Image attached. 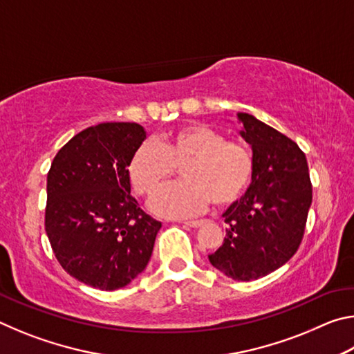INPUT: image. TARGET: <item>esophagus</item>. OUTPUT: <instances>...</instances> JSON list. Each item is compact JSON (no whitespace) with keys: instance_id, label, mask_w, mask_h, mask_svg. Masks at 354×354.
Returning <instances> with one entry per match:
<instances>
[{"instance_id":"obj_1","label":"esophagus","mask_w":354,"mask_h":354,"mask_svg":"<svg viewBox=\"0 0 354 354\" xmlns=\"http://www.w3.org/2000/svg\"><path fill=\"white\" fill-rule=\"evenodd\" d=\"M205 221L203 220H189V221H184L185 226H190V227H200Z\"/></svg>"}]
</instances>
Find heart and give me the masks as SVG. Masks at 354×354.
Instances as JSON below:
<instances>
[{"label": "heart", "instance_id": "b5f03b06", "mask_svg": "<svg viewBox=\"0 0 354 354\" xmlns=\"http://www.w3.org/2000/svg\"><path fill=\"white\" fill-rule=\"evenodd\" d=\"M184 181L159 190L151 209L167 218H185L205 211L209 203L223 207L241 198L253 176L247 148L205 124L171 131L158 143L143 142L128 162V178L139 195L151 196L175 169Z\"/></svg>", "mask_w": 354, "mask_h": 354}]
</instances>
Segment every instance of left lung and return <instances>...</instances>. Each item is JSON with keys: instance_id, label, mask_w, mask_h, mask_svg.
Instances as JSON below:
<instances>
[{"instance_id": "8db88e82", "label": "left lung", "mask_w": 354, "mask_h": 354, "mask_svg": "<svg viewBox=\"0 0 354 354\" xmlns=\"http://www.w3.org/2000/svg\"><path fill=\"white\" fill-rule=\"evenodd\" d=\"M241 136L253 151V176L239 201L223 212V245L209 261L227 278L251 281L297 253L313 203L306 156L295 142L250 113L239 112Z\"/></svg>"}]
</instances>
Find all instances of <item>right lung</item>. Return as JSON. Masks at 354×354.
I'll return each instance as SVG.
<instances>
[{"mask_svg":"<svg viewBox=\"0 0 354 354\" xmlns=\"http://www.w3.org/2000/svg\"><path fill=\"white\" fill-rule=\"evenodd\" d=\"M147 139L139 123H100L59 149L46 178L45 231L62 268L100 290L145 270L162 223L131 195L128 162Z\"/></svg>","mask_w":354,"mask_h":354,"instance_id":"right-lung-1","label":"right lung"}]
</instances>
